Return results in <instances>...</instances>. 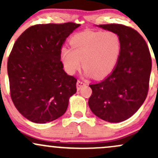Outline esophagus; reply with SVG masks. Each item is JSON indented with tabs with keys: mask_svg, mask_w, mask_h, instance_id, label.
I'll use <instances>...</instances> for the list:
<instances>
[{
	"mask_svg": "<svg viewBox=\"0 0 158 158\" xmlns=\"http://www.w3.org/2000/svg\"><path fill=\"white\" fill-rule=\"evenodd\" d=\"M85 85V82H83L80 80H78L77 83H76V87H77V90H79H79H80L81 88H82L83 86Z\"/></svg>",
	"mask_w": 158,
	"mask_h": 158,
	"instance_id": "obj_1",
	"label": "esophagus"
}]
</instances>
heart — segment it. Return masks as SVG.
Here are the masks:
<instances>
[{
  "instance_id": "b5f03b06",
  "label": "heart",
  "mask_w": 158,
  "mask_h": 158,
  "mask_svg": "<svg viewBox=\"0 0 158 158\" xmlns=\"http://www.w3.org/2000/svg\"><path fill=\"white\" fill-rule=\"evenodd\" d=\"M72 48L63 46L60 59L65 70L73 74L82 64L87 76L103 79L115 69L122 45L120 36L113 31H85L71 38Z\"/></svg>"
}]
</instances>
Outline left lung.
Listing matches in <instances>:
<instances>
[{
	"label": "left lung",
	"mask_w": 158,
	"mask_h": 158,
	"mask_svg": "<svg viewBox=\"0 0 158 158\" xmlns=\"http://www.w3.org/2000/svg\"><path fill=\"white\" fill-rule=\"evenodd\" d=\"M120 36L122 49L113 72L98 84L90 85L92 94L88 106L102 120L118 123L131 118L147 97L152 71V58L145 40L125 25H97Z\"/></svg>",
	"instance_id": "8db88e82"
}]
</instances>
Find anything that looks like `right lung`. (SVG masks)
Returning <instances> with one entry per match:
<instances>
[{"label":"right lung","mask_w":158,"mask_h":158,"mask_svg":"<svg viewBox=\"0 0 158 158\" xmlns=\"http://www.w3.org/2000/svg\"><path fill=\"white\" fill-rule=\"evenodd\" d=\"M80 25H37L15 41L7 62L10 94L15 108L27 120L51 122L67 111L76 92V80L60 61V48Z\"/></svg>","instance_id":"1"}]
</instances>
